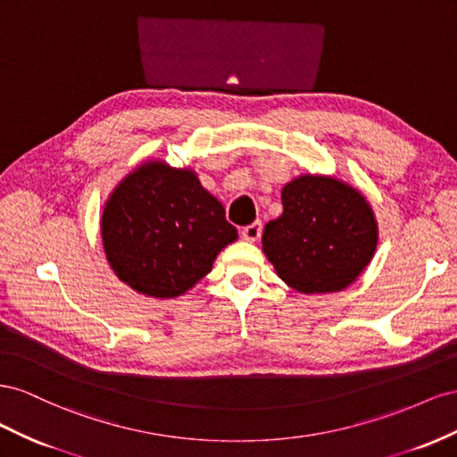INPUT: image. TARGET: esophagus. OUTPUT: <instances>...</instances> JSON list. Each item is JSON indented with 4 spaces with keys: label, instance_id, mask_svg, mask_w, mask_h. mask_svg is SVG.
<instances>
[{
    "label": "esophagus",
    "instance_id": "34e87169",
    "mask_svg": "<svg viewBox=\"0 0 457 457\" xmlns=\"http://www.w3.org/2000/svg\"><path fill=\"white\" fill-rule=\"evenodd\" d=\"M260 233H262V224H260V221H253L251 226H245L241 229V236L246 241H256L260 237Z\"/></svg>",
    "mask_w": 457,
    "mask_h": 457
}]
</instances>
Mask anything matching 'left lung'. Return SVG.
<instances>
[{
	"mask_svg": "<svg viewBox=\"0 0 457 457\" xmlns=\"http://www.w3.org/2000/svg\"><path fill=\"white\" fill-rule=\"evenodd\" d=\"M283 214L264 228L262 249L293 289L348 287L377 249V221L363 195L329 176H301L281 191Z\"/></svg>",
	"mask_w": 457,
	"mask_h": 457,
	"instance_id": "1",
	"label": "left lung"
}]
</instances>
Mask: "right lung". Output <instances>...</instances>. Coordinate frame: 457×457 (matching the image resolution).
<instances>
[{
  "label": "right lung",
  "mask_w": 457,
  "mask_h": 457,
  "mask_svg": "<svg viewBox=\"0 0 457 457\" xmlns=\"http://www.w3.org/2000/svg\"><path fill=\"white\" fill-rule=\"evenodd\" d=\"M101 237L119 279L141 295L174 298L212 270L237 229L193 170L151 161L111 193Z\"/></svg>",
  "instance_id": "1"
}]
</instances>
